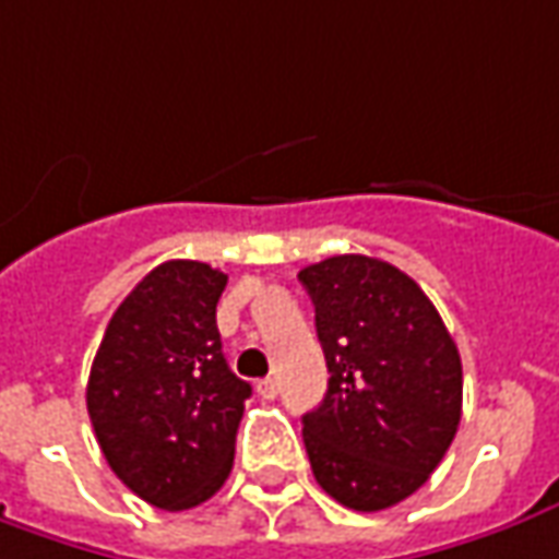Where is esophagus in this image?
Wrapping results in <instances>:
<instances>
[{"mask_svg": "<svg viewBox=\"0 0 559 559\" xmlns=\"http://www.w3.org/2000/svg\"><path fill=\"white\" fill-rule=\"evenodd\" d=\"M257 394L263 397V401H272V397H278V379H272V376H265L257 382Z\"/></svg>", "mask_w": 559, "mask_h": 559, "instance_id": "1", "label": "esophagus"}]
</instances>
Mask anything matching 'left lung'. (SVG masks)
<instances>
[{"label": "left lung", "instance_id": "obj_1", "mask_svg": "<svg viewBox=\"0 0 559 559\" xmlns=\"http://www.w3.org/2000/svg\"><path fill=\"white\" fill-rule=\"evenodd\" d=\"M314 302L328 394L302 416L314 480L352 511L404 502L438 468L462 419V360L416 281L343 253L299 272Z\"/></svg>", "mask_w": 559, "mask_h": 559}]
</instances>
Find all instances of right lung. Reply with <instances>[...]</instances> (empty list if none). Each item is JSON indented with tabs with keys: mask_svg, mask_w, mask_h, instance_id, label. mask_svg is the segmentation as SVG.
I'll use <instances>...</instances> for the list:
<instances>
[{
	"mask_svg": "<svg viewBox=\"0 0 559 559\" xmlns=\"http://www.w3.org/2000/svg\"><path fill=\"white\" fill-rule=\"evenodd\" d=\"M219 269L168 260L124 296L88 376V416L109 468L143 502L186 511L226 484L250 385L216 330Z\"/></svg>",
	"mask_w": 559,
	"mask_h": 559,
	"instance_id": "1",
	"label": "right lung"
}]
</instances>
